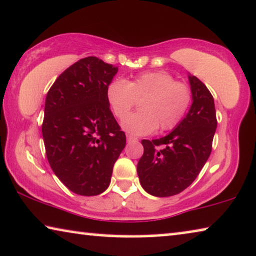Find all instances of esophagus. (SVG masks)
<instances>
[{
    "instance_id": "1",
    "label": "esophagus",
    "mask_w": 256,
    "mask_h": 256,
    "mask_svg": "<svg viewBox=\"0 0 256 256\" xmlns=\"http://www.w3.org/2000/svg\"><path fill=\"white\" fill-rule=\"evenodd\" d=\"M127 142H128V143H130V142H137V137L132 136V135H127Z\"/></svg>"
}]
</instances>
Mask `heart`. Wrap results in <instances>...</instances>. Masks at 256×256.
<instances>
[{
  "instance_id": "heart-1",
  "label": "heart",
  "mask_w": 256,
  "mask_h": 256,
  "mask_svg": "<svg viewBox=\"0 0 256 256\" xmlns=\"http://www.w3.org/2000/svg\"><path fill=\"white\" fill-rule=\"evenodd\" d=\"M106 97L119 119L128 115L137 100L144 99L142 110L128 115L121 124L126 132L137 136L152 134L159 126L162 130L176 127L187 113L192 99L190 88L165 72L140 74L132 82L114 80L107 86Z\"/></svg>"
}]
</instances>
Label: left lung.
Here are the masks:
<instances>
[{"label":"left lung","instance_id":"left-lung-1","mask_svg":"<svg viewBox=\"0 0 256 256\" xmlns=\"http://www.w3.org/2000/svg\"><path fill=\"white\" fill-rule=\"evenodd\" d=\"M192 105L173 130L157 140H143L137 164L140 186L150 195L168 198L190 186L208 160L217 128L214 98L198 77L188 74Z\"/></svg>","mask_w":256,"mask_h":256}]
</instances>
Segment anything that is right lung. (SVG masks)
<instances>
[{"instance_id":"add662e5","label":"right lung","mask_w":256,"mask_h":256,"mask_svg":"<svg viewBox=\"0 0 256 256\" xmlns=\"http://www.w3.org/2000/svg\"><path fill=\"white\" fill-rule=\"evenodd\" d=\"M118 66L94 56L77 61L48 91L42 138L52 170L62 184L83 196L110 186L113 166L126 146L106 90Z\"/></svg>"}]
</instances>
